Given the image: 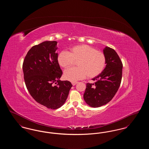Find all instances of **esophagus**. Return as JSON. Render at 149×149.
<instances>
[{"label": "esophagus", "instance_id": "obj_1", "mask_svg": "<svg viewBox=\"0 0 149 149\" xmlns=\"http://www.w3.org/2000/svg\"><path fill=\"white\" fill-rule=\"evenodd\" d=\"M71 83H72V85H75L77 83H78V82L77 81H72V82H71Z\"/></svg>", "mask_w": 149, "mask_h": 149}]
</instances>
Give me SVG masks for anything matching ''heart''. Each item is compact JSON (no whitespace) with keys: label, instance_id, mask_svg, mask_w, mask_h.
I'll return each instance as SVG.
<instances>
[{"label":"heart","instance_id":"b5f03b06","mask_svg":"<svg viewBox=\"0 0 149 149\" xmlns=\"http://www.w3.org/2000/svg\"><path fill=\"white\" fill-rule=\"evenodd\" d=\"M60 66L68 68L77 62L78 68H71L64 71V77L71 81H75L86 76L93 78L99 75L106 65V57L100 51L96 50L88 45H77L70 51H63L57 56Z\"/></svg>","mask_w":149,"mask_h":149}]
</instances>
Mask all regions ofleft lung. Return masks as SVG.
Instances as JSON below:
<instances>
[{
    "mask_svg": "<svg viewBox=\"0 0 149 149\" xmlns=\"http://www.w3.org/2000/svg\"><path fill=\"white\" fill-rule=\"evenodd\" d=\"M106 68L99 75L93 78V84L87 83L84 99L89 106L97 108L110 102L120 87L123 65L117 52L109 47L103 49Z\"/></svg>",
    "mask_w": 149,
    "mask_h": 149,
    "instance_id": "left-lung-1",
    "label": "left lung"
}]
</instances>
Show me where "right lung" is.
<instances>
[{
    "label": "right lung",
    "instance_id": "right-lung-1",
    "mask_svg": "<svg viewBox=\"0 0 149 149\" xmlns=\"http://www.w3.org/2000/svg\"><path fill=\"white\" fill-rule=\"evenodd\" d=\"M57 41H45L33 46L23 64L26 87L32 98L52 109L62 106L72 87L68 80L61 81L63 71L57 61ZM55 83L57 85H53Z\"/></svg>",
    "mask_w": 149,
    "mask_h": 149
}]
</instances>
